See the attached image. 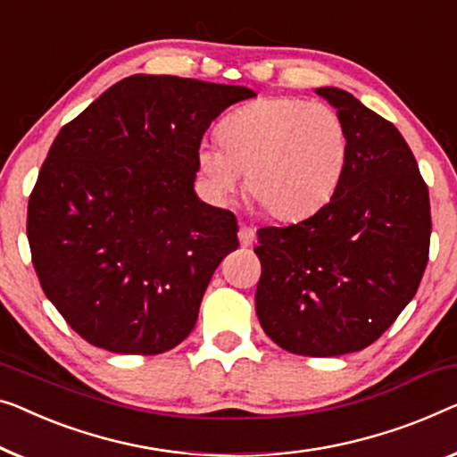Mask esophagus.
<instances>
[{
    "mask_svg": "<svg viewBox=\"0 0 457 457\" xmlns=\"http://www.w3.org/2000/svg\"><path fill=\"white\" fill-rule=\"evenodd\" d=\"M255 241V228L247 227V224H239V243L243 245V247H251Z\"/></svg>",
    "mask_w": 457,
    "mask_h": 457,
    "instance_id": "obj_1",
    "label": "esophagus"
}]
</instances>
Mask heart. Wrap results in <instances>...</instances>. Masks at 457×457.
Listing matches in <instances>:
<instances>
[{"mask_svg":"<svg viewBox=\"0 0 457 457\" xmlns=\"http://www.w3.org/2000/svg\"><path fill=\"white\" fill-rule=\"evenodd\" d=\"M218 142H202L197 169L208 194L224 202L245 173L247 195L278 220H301L326 206L348 162L340 115L303 98H260L218 125Z\"/></svg>","mask_w":457,"mask_h":457,"instance_id":"1","label":"heart"}]
</instances>
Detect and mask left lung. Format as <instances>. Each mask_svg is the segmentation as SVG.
<instances>
[{
    "label": "left lung",
    "instance_id": "1",
    "mask_svg": "<svg viewBox=\"0 0 457 457\" xmlns=\"http://www.w3.org/2000/svg\"><path fill=\"white\" fill-rule=\"evenodd\" d=\"M315 92L346 128V170L320 212L257 230L255 313L288 353L340 356L373 344L412 301L428 262L431 206L394 123L346 90Z\"/></svg>",
    "mask_w": 457,
    "mask_h": 457
}]
</instances>
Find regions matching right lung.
<instances>
[{
    "mask_svg": "<svg viewBox=\"0 0 457 457\" xmlns=\"http://www.w3.org/2000/svg\"><path fill=\"white\" fill-rule=\"evenodd\" d=\"M245 86L136 74L63 125L29 200L47 299L92 346L161 354L194 329L202 296L239 247L233 212L194 191L197 148Z\"/></svg>",
    "mask_w": 457,
    "mask_h": 457,
    "instance_id": "1",
    "label": "right lung"
}]
</instances>
